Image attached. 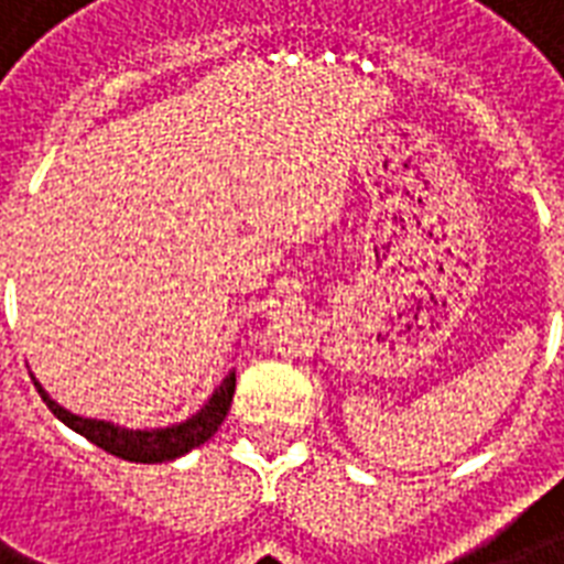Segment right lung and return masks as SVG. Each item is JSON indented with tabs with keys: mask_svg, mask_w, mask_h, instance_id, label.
<instances>
[{
	"mask_svg": "<svg viewBox=\"0 0 564 564\" xmlns=\"http://www.w3.org/2000/svg\"><path fill=\"white\" fill-rule=\"evenodd\" d=\"M34 386H37L40 398H43V403H46L48 410L55 412L66 427L75 430L78 436H84L87 442L101 447V451H108V454L119 456V459L152 465L170 463V459H178V456L189 454L193 447L204 445V442L221 427V421H225V415H228L230 410V401H234L237 371H230V375L219 383V389L207 398V403H204L202 410L195 412V415H189L187 421H178V424H170V427L154 430H131L105 419H84V415H75V412L64 410L57 401H52L46 389L37 383V377H34Z\"/></svg>",
	"mask_w": 564,
	"mask_h": 564,
	"instance_id": "obj_1",
	"label": "right lung"
}]
</instances>
